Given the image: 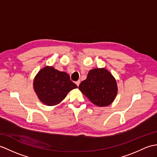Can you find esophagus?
Segmentation results:
<instances>
[{"instance_id": "esophagus-1", "label": "esophagus", "mask_w": 157, "mask_h": 157, "mask_svg": "<svg viewBox=\"0 0 157 157\" xmlns=\"http://www.w3.org/2000/svg\"><path fill=\"white\" fill-rule=\"evenodd\" d=\"M79 83H80V81H79V80H78V81H77V82H75V84H76V85H77L78 86H79Z\"/></svg>"}]
</instances>
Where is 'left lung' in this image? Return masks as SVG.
I'll use <instances>...</instances> for the list:
<instances>
[{"label":"left lung","instance_id":"left-lung-1","mask_svg":"<svg viewBox=\"0 0 157 157\" xmlns=\"http://www.w3.org/2000/svg\"><path fill=\"white\" fill-rule=\"evenodd\" d=\"M79 89L94 104L100 107L111 104L118 92L115 78L105 68L90 70Z\"/></svg>","mask_w":157,"mask_h":157}]
</instances>
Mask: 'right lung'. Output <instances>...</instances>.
<instances>
[{
    "instance_id": "obj_1",
    "label": "right lung",
    "mask_w": 157,
    "mask_h": 157,
    "mask_svg": "<svg viewBox=\"0 0 157 157\" xmlns=\"http://www.w3.org/2000/svg\"><path fill=\"white\" fill-rule=\"evenodd\" d=\"M77 87L67 73L58 71L52 66L41 69L33 81L36 94L39 100L47 105L59 104L68 92Z\"/></svg>"
}]
</instances>
